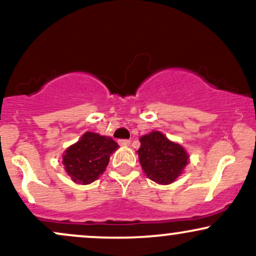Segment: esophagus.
<instances>
[{
	"instance_id": "34e87169",
	"label": "esophagus",
	"mask_w": 256,
	"mask_h": 256,
	"mask_svg": "<svg viewBox=\"0 0 256 256\" xmlns=\"http://www.w3.org/2000/svg\"><path fill=\"white\" fill-rule=\"evenodd\" d=\"M120 146H130V140H119Z\"/></svg>"
}]
</instances>
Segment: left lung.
<instances>
[{
    "label": "left lung",
    "mask_w": 256,
    "mask_h": 256,
    "mask_svg": "<svg viewBox=\"0 0 256 256\" xmlns=\"http://www.w3.org/2000/svg\"><path fill=\"white\" fill-rule=\"evenodd\" d=\"M138 158L146 177L158 184H171L188 165L189 155L178 143L172 142L160 131L140 138Z\"/></svg>",
    "instance_id": "left-lung-1"
}]
</instances>
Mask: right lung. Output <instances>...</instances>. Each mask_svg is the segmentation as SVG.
<instances>
[{
	"instance_id": "add662e5",
	"label": "right lung",
	"mask_w": 256,
	"mask_h": 256,
	"mask_svg": "<svg viewBox=\"0 0 256 256\" xmlns=\"http://www.w3.org/2000/svg\"><path fill=\"white\" fill-rule=\"evenodd\" d=\"M118 146L113 138L100 136L95 132H85L77 143L64 150V170L76 183H92L106 171L110 154Z\"/></svg>"
}]
</instances>
